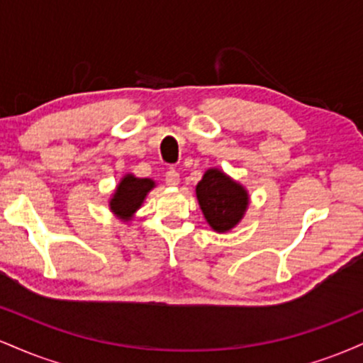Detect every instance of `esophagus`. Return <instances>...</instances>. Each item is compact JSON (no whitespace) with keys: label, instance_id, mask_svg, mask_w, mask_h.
I'll use <instances>...</instances> for the list:
<instances>
[{"label":"esophagus","instance_id":"1","mask_svg":"<svg viewBox=\"0 0 363 363\" xmlns=\"http://www.w3.org/2000/svg\"><path fill=\"white\" fill-rule=\"evenodd\" d=\"M179 182H181V177H179V172L177 170L170 169L165 172V184L167 186H179Z\"/></svg>","mask_w":363,"mask_h":363}]
</instances>
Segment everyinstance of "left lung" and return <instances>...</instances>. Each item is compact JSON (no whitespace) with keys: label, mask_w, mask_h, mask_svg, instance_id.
I'll list each match as a JSON object with an SVG mask.
<instances>
[{"label":"left lung","mask_w":363,"mask_h":363,"mask_svg":"<svg viewBox=\"0 0 363 363\" xmlns=\"http://www.w3.org/2000/svg\"><path fill=\"white\" fill-rule=\"evenodd\" d=\"M196 198L208 225L215 232L232 230L249 206L245 187L220 169L206 170L196 186Z\"/></svg>","instance_id":"8db88e82"}]
</instances>
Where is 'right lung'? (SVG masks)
Here are the masks:
<instances>
[{"label": "right lung", "instance_id": "add662e5", "mask_svg": "<svg viewBox=\"0 0 363 363\" xmlns=\"http://www.w3.org/2000/svg\"><path fill=\"white\" fill-rule=\"evenodd\" d=\"M153 187H155V181H152V179H140L133 176V174H126L121 179L114 194H112L109 201L111 211L118 218L128 222L135 216L136 210H140L145 198Z\"/></svg>", "mask_w": 363, "mask_h": 363}]
</instances>
